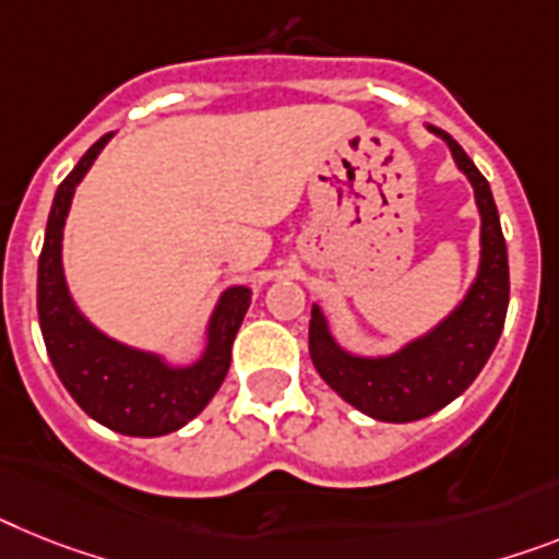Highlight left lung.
<instances>
[{"mask_svg":"<svg viewBox=\"0 0 559 559\" xmlns=\"http://www.w3.org/2000/svg\"><path fill=\"white\" fill-rule=\"evenodd\" d=\"M431 133L452 147L480 207V272L466 301L431 335L392 358H355L341 349L318 307H312L309 321V355L318 374L355 409L386 424L420 420L463 395L495 352L509 309V252L489 181L452 135L438 128H431Z\"/></svg>","mask_w":559,"mask_h":559,"instance_id":"left-lung-1","label":"left lung"}]
</instances>
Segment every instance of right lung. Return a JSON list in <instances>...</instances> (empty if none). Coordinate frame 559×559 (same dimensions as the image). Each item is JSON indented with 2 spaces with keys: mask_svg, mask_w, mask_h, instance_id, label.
Masks as SVG:
<instances>
[{
  "mask_svg": "<svg viewBox=\"0 0 559 559\" xmlns=\"http://www.w3.org/2000/svg\"><path fill=\"white\" fill-rule=\"evenodd\" d=\"M107 139L110 133L84 153L56 190L39 255V326L59 381L93 420L119 435L158 438L181 429L218 392L252 293L247 287H233L222 295L210 321L207 352L195 367L187 369L164 367L156 355L116 344L79 316L64 287L62 227L73 190L91 170Z\"/></svg>",
  "mask_w": 559,
  "mask_h": 559,
  "instance_id": "right-lung-1",
  "label": "right lung"
}]
</instances>
